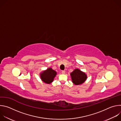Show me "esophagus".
Instances as JSON below:
<instances>
[{
	"mask_svg": "<svg viewBox=\"0 0 121 121\" xmlns=\"http://www.w3.org/2000/svg\"><path fill=\"white\" fill-rule=\"evenodd\" d=\"M61 73H62V74H65V71L64 70H62V71H61Z\"/></svg>",
	"mask_w": 121,
	"mask_h": 121,
	"instance_id": "obj_1",
	"label": "esophagus"
}]
</instances>
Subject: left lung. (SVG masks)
I'll list each match as a JSON object with an SVG mask.
<instances>
[{"label": "left lung", "instance_id": "left-lung-1", "mask_svg": "<svg viewBox=\"0 0 121 121\" xmlns=\"http://www.w3.org/2000/svg\"><path fill=\"white\" fill-rule=\"evenodd\" d=\"M70 75L73 83L76 85L82 84L87 78V76L86 74L81 72L78 69H75Z\"/></svg>", "mask_w": 121, "mask_h": 121}]
</instances>
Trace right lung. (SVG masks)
I'll return each mask as SVG.
<instances>
[{"label":"right lung","mask_w":121,"mask_h":121,"mask_svg":"<svg viewBox=\"0 0 121 121\" xmlns=\"http://www.w3.org/2000/svg\"><path fill=\"white\" fill-rule=\"evenodd\" d=\"M56 75V71L53 70L51 68H49L41 74V78L44 83L50 84L53 81L54 78Z\"/></svg>","instance_id":"add662e5"}]
</instances>
